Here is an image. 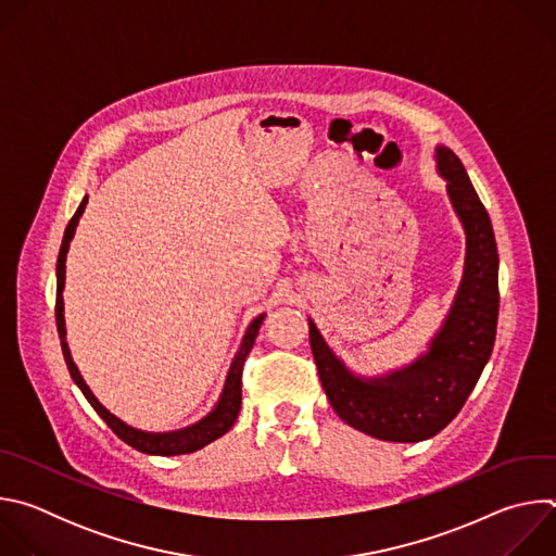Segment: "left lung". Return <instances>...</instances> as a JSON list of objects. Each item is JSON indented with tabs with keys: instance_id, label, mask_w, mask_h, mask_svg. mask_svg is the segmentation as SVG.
<instances>
[{
	"instance_id": "1",
	"label": "left lung",
	"mask_w": 556,
	"mask_h": 556,
	"mask_svg": "<svg viewBox=\"0 0 556 556\" xmlns=\"http://www.w3.org/2000/svg\"><path fill=\"white\" fill-rule=\"evenodd\" d=\"M438 172L466 232V262L451 312L429 352L378 378L354 376L309 321V348L337 416L387 442H420L440 433L464 407L491 358L500 314V255L491 217L459 157L435 147Z\"/></svg>"
}]
</instances>
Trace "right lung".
Returning a JSON list of instances; mask_svg holds the SVG:
<instances>
[{"label":"right lung","instance_id":"1","mask_svg":"<svg viewBox=\"0 0 556 556\" xmlns=\"http://www.w3.org/2000/svg\"><path fill=\"white\" fill-rule=\"evenodd\" d=\"M86 204H88V198H84V202L78 204L76 213L72 215L67 228H65V235H63V242H61V251H59V260H56V305H54V316H56V330H59V339H61V350H63V358H65V365H67V371L72 376V380L78 384V389L84 391V395L88 399V403L94 407V412L108 422V427L123 440L127 442L129 446H134L136 451L140 453H149V455H182V453H193L206 444H211L213 440L222 438L237 420V414H240V407H242V369H244V361L249 356V352L253 350V343L257 339V332H260V326L264 321V316H257V319L249 326L247 330V337L242 341V348L240 352H237L230 369H228V376H226V384H224V391L219 395V401L215 405V409L202 418L200 422L187 427V429H180V431H169V433H147V431H140V429H134L129 425H125L123 420H118L114 414H110L99 401L97 395L90 391V387L86 384L84 376L78 374L72 356H70V350H67V343H65V321H63V286H65V255H67V249H70V242L74 237V230H76V224H78V217L84 215L86 211Z\"/></svg>","mask_w":556,"mask_h":556}]
</instances>
